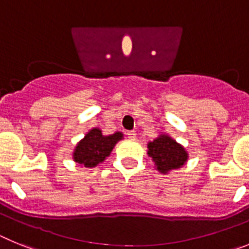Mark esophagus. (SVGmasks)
<instances>
[{
  "label": "esophagus",
  "mask_w": 249,
  "mask_h": 249,
  "mask_svg": "<svg viewBox=\"0 0 249 249\" xmlns=\"http://www.w3.org/2000/svg\"><path fill=\"white\" fill-rule=\"evenodd\" d=\"M136 136H137L136 131H128V132H127V137L131 138V140H135Z\"/></svg>",
  "instance_id": "esophagus-1"
}]
</instances>
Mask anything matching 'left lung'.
<instances>
[{
	"instance_id": "obj_1",
	"label": "left lung",
	"mask_w": 249,
	"mask_h": 249,
	"mask_svg": "<svg viewBox=\"0 0 249 249\" xmlns=\"http://www.w3.org/2000/svg\"><path fill=\"white\" fill-rule=\"evenodd\" d=\"M147 148V155L155 162L156 169L163 175L181 168L188 160L184 147L168 135H160L156 140L148 142Z\"/></svg>"
}]
</instances>
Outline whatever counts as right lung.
I'll use <instances>...</instances> for the list:
<instances>
[{
  "label": "right lung",
  "instance_id": "1",
  "mask_svg": "<svg viewBox=\"0 0 249 249\" xmlns=\"http://www.w3.org/2000/svg\"><path fill=\"white\" fill-rule=\"evenodd\" d=\"M123 138L122 132H114L113 135L105 136L100 128H92L77 143L72 157L76 163L86 168H93L102 163L111 155L118 141Z\"/></svg>",
  "mask_w": 249,
  "mask_h": 249
}]
</instances>
